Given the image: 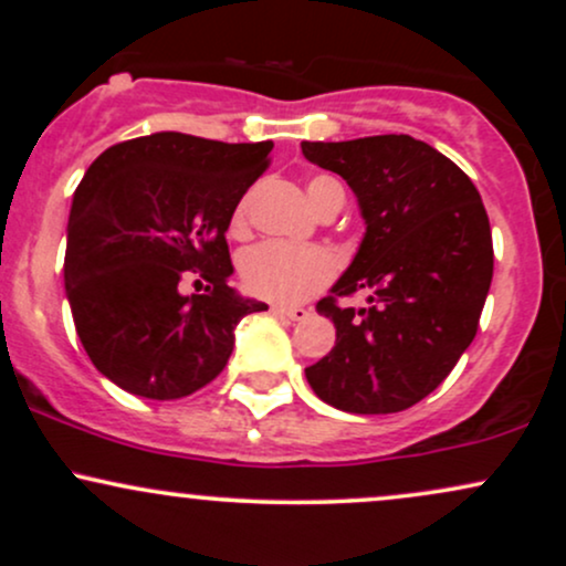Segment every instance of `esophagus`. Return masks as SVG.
Segmentation results:
<instances>
[{
  "mask_svg": "<svg viewBox=\"0 0 566 566\" xmlns=\"http://www.w3.org/2000/svg\"><path fill=\"white\" fill-rule=\"evenodd\" d=\"M271 311H274L276 316H282V319H290V322H301L311 314V311L303 308V305H271Z\"/></svg>",
  "mask_w": 566,
  "mask_h": 566,
  "instance_id": "34e87169",
  "label": "esophagus"
}]
</instances>
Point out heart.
I'll use <instances>...</instances> for the list:
<instances>
[{"instance_id": "b5f03b06", "label": "heart", "mask_w": 566, "mask_h": 566, "mask_svg": "<svg viewBox=\"0 0 566 566\" xmlns=\"http://www.w3.org/2000/svg\"><path fill=\"white\" fill-rule=\"evenodd\" d=\"M311 205L324 210L329 201L343 199V186L333 175H314L305 184ZM231 231H244V207H237L231 218ZM337 263L333 252L316 244L261 242L239 258V276L247 292L274 303H297L314 295L335 276Z\"/></svg>"}]
</instances>
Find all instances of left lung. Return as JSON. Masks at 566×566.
<instances>
[{
  "label": "left lung",
  "mask_w": 566,
  "mask_h": 566,
  "mask_svg": "<svg viewBox=\"0 0 566 566\" xmlns=\"http://www.w3.org/2000/svg\"><path fill=\"white\" fill-rule=\"evenodd\" d=\"M301 148L346 180L367 226L346 274L316 303L335 322V346L305 378L343 412H401L452 373L476 335L492 282L482 197L454 161L409 135ZM354 291L366 292L367 310L336 305Z\"/></svg>",
  "instance_id": "1"
}]
</instances>
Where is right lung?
<instances>
[{
  "mask_svg": "<svg viewBox=\"0 0 566 566\" xmlns=\"http://www.w3.org/2000/svg\"><path fill=\"white\" fill-rule=\"evenodd\" d=\"M271 140L154 133L106 148L76 186L66 295L97 373L143 399H184L223 373L242 316L269 305L231 287L226 231L269 167ZM208 282L184 296L187 271Z\"/></svg>",
  "mask_w": 566,
  "mask_h": 566,
  "instance_id": "add662e5",
  "label": "right lung"
}]
</instances>
